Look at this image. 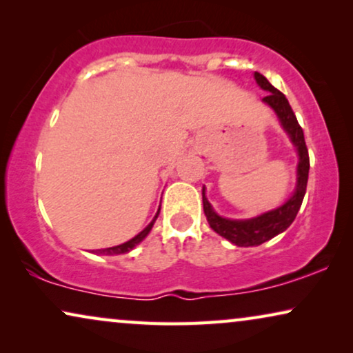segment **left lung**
I'll list each match as a JSON object with an SVG mask.
<instances>
[{
  "label": "left lung",
  "mask_w": 353,
  "mask_h": 353,
  "mask_svg": "<svg viewBox=\"0 0 353 353\" xmlns=\"http://www.w3.org/2000/svg\"><path fill=\"white\" fill-rule=\"evenodd\" d=\"M255 80L262 86L263 90L268 91V96H265L263 101L268 105H272L276 112L279 122H281L283 128L286 130L289 137H291L294 146L297 148L299 152V167H297V186L291 199L286 204L278 207L267 214L255 216L250 220H228L223 216L216 215L207 201L205 192L202 190V204H204V214L209 221L210 228L228 239L239 248H250V245H260L265 241L274 238V236L283 233L288 230L291 223L296 219L299 209H301L303 196L307 191V181H308V170H310V159H308V149L305 144V138H303V130L297 122L296 114L291 105H289L286 96L281 91L274 88L270 81L265 79L262 74L255 72Z\"/></svg>",
  "instance_id": "obj_1"
}]
</instances>
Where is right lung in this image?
Here are the masks:
<instances>
[{"instance_id": "add662e5", "label": "right lung", "mask_w": 353, "mask_h": 353, "mask_svg": "<svg viewBox=\"0 0 353 353\" xmlns=\"http://www.w3.org/2000/svg\"><path fill=\"white\" fill-rule=\"evenodd\" d=\"M157 215H159V210H157V214H156V216H154V220L151 221V223H149V225L146 226V228H144V230L141 231V233L134 236L133 239H130V241H127V243H123V244H120V245H115V248H109V249H101V250H98V252H96V254L115 255V254H127V252H130V250H132V249L134 248V245L141 243V241H143L144 238H146V236L149 234V231H151L152 225H154V221H156V219H157Z\"/></svg>"}]
</instances>
